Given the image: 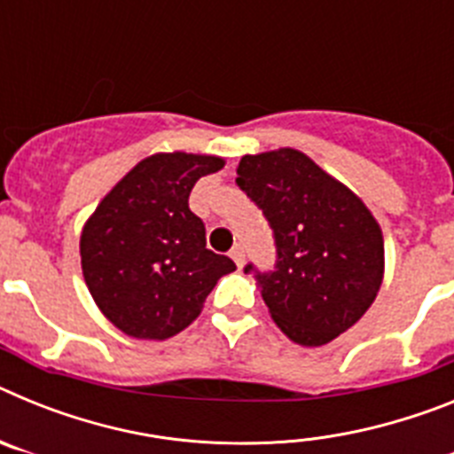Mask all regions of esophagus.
<instances>
[{"label": "esophagus", "instance_id": "1", "mask_svg": "<svg viewBox=\"0 0 454 454\" xmlns=\"http://www.w3.org/2000/svg\"><path fill=\"white\" fill-rule=\"evenodd\" d=\"M230 256H231V259H234L236 266L243 268V263H246V250H243V247H240V246H234V247H231Z\"/></svg>", "mask_w": 454, "mask_h": 454}]
</instances>
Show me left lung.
<instances>
[{"label": "left lung", "instance_id": "obj_1", "mask_svg": "<svg viewBox=\"0 0 454 454\" xmlns=\"http://www.w3.org/2000/svg\"><path fill=\"white\" fill-rule=\"evenodd\" d=\"M236 175L275 236V270L246 266L272 320L300 346L330 343L366 314L382 286L380 224L346 184L291 147L246 154Z\"/></svg>", "mask_w": 454, "mask_h": 454}]
</instances>
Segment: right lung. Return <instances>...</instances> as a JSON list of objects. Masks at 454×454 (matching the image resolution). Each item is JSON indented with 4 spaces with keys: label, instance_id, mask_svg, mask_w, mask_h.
I'll return each mask as SVG.
<instances>
[{
    "label": "right lung",
    "instance_id": "obj_1",
    "mask_svg": "<svg viewBox=\"0 0 454 454\" xmlns=\"http://www.w3.org/2000/svg\"><path fill=\"white\" fill-rule=\"evenodd\" d=\"M224 159L159 152L136 163L98 204L79 240L92 300L127 336L166 340L198 318L230 256L207 247L204 223L188 208L200 177Z\"/></svg>",
    "mask_w": 454,
    "mask_h": 454
}]
</instances>
